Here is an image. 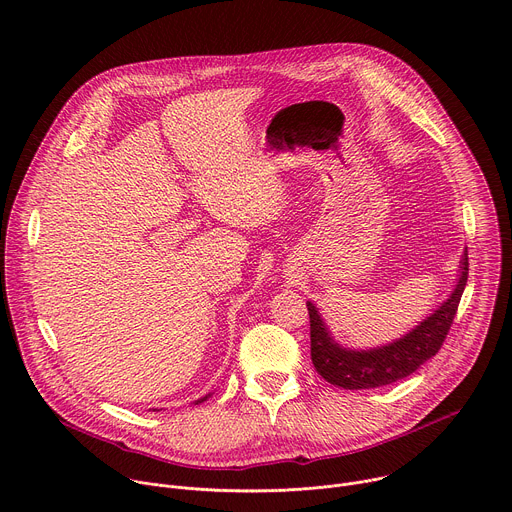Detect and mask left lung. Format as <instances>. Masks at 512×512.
I'll return each instance as SVG.
<instances>
[{"label":"left lung","instance_id":"8db88e82","mask_svg":"<svg viewBox=\"0 0 512 512\" xmlns=\"http://www.w3.org/2000/svg\"><path fill=\"white\" fill-rule=\"evenodd\" d=\"M466 281L468 251H464L462 255L460 275L454 291L440 308L433 310V314H429L423 322L411 328L405 336L385 346L367 350L344 348L342 344H338L330 334L326 322L322 320L316 304L308 302L312 362L318 375H322L330 385L350 391L375 389L409 377L442 348L458 312Z\"/></svg>","mask_w":512,"mask_h":512}]
</instances>
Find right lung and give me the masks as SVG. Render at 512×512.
<instances>
[{
  "mask_svg": "<svg viewBox=\"0 0 512 512\" xmlns=\"http://www.w3.org/2000/svg\"><path fill=\"white\" fill-rule=\"evenodd\" d=\"M208 397H210V393H208V395H206V397H202V399H198V401H194V405H198V403H202V401H206V399H208Z\"/></svg>",
  "mask_w": 512,
  "mask_h": 512,
  "instance_id": "right-lung-1",
  "label": "right lung"
}]
</instances>
